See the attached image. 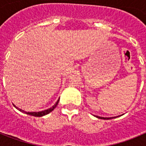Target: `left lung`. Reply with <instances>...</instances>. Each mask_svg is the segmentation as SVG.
Returning a JSON list of instances; mask_svg holds the SVG:
<instances>
[{
	"instance_id": "1",
	"label": "left lung",
	"mask_w": 146,
	"mask_h": 146,
	"mask_svg": "<svg viewBox=\"0 0 146 146\" xmlns=\"http://www.w3.org/2000/svg\"><path fill=\"white\" fill-rule=\"evenodd\" d=\"M118 116H120V115H118ZM118 116H117V117H118ZM117 117H112V118H104V117L96 116V118H100V119H111V118H117Z\"/></svg>"
}]
</instances>
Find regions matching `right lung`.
Returning a JSON list of instances; mask_svg holds the SVG:
<instances>
[{
	"label": "right lung",
	"mask_w": 146,
	"mask_h": 146,
	"mask_svg": "<svg viewBox=\"0 0 146 146\" xmlns=\"http://www.w3.org/2000/svg\"><path fill=\"white\" fill-rule=\"evenodd\" d=\"M59 102V99L58 100L57 102H56V103H55V104H54L53 106L52 107V108H49V109L47 110H43V111H40V112H26L25 111V110H21L20 109V108H18L17 107H16L14 104V106L15 107V108H17V110H19L20 112H22V113H26V114L28 115H32V116H35V117H41V116H44V115H47L48 113H50V112H52V110H53L54 109H55V108H56V106L58 105V104Z\"/></svg>",
	"instance_id": "right-lung-1"
}]
</instances>
